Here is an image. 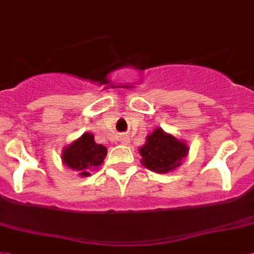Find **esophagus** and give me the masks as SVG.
I'll return each instance as SVG.
<instances>
[{
    "instance_id": "esophagus-1",
    "label": "esophagus",
    "mask_w": 254,
    "mask_h": 254,
    "mask_svg": "<svg viewBox=\"0 0 254 254\" xmlns=\"http://www.w3.org/2000/svg\"><path fill=\"white\" fill-rule=\"evenodd\" d=\"M120 140H121V143H124V144H127V143H129V138L125 137V135H121Z\"/></svg>"
}]
</instances>
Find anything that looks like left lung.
<instances>
[{"mask_svg": "<svg viewBox=\"0 0 254 254\" xmlns=\"http://www.w3.org/2000/svg\"><path fill=\"white\" fill-rule=\"evenodd\" d=\"M140 163L147 169L156 173H169L181 165L189 153V146L157 127L146 138V143L139 148Z\"/></svg>", "mask_w": 254, "mask_h": 254, "instance_id": "obj_1", "label": "left lung"}]
</instances>
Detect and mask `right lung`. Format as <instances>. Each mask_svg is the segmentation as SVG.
I'll return each instance as SVG.
<instances>
[{"instance_id": "right-lung-1", "label": "right lung", "mask_w": 254, "mask_h": 254, "mask_svg": "<svg viewBox=\"0 0 254 254\" xmlns=\"http://www.w3.org/2000/svg\"><path fill=\"white\" fill-rule=\"evenodd\" d=\"M106 155L107 148L95 143L94 135L86 131L62 151V161L78 176L87 177L91 169L101 167Z\"/></svg>"}]
</instances>
